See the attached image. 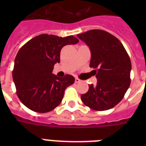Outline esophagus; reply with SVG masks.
I'll return each instance as SVG.
<instances>
[{"mask_svg": "<svg viewBox=\"0 0 146 146\" xmlns=\"http://www.w3.org/2000/svg\"><path fill=\"white\" fill-rule=\"evenodd\" d=\"M80 81H81V80H80V79H79V78L76 77V79H75V82H76V83H78V82H80Z\"/></svg>", "mask_w": 146, "mask_h": 146, "instance_id": "1", "label": "esophagus"}]
</instances>
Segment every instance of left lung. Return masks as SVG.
<instances>
[{
  "label": "left lung",
  "instance_id": "1",
  "mask_svg": "<svg viewBox=\"0 0 146 146\" xmlns=\"http://www.w3.org/2000/svg\"><path fill=\"white\" fill-rule=\"evenodd\" d=\"M91 51L89 66L97 78V85L89 86L81 96L85 105L95 111H106L124 97L130 85L131 61L120 40L106 31L92 29L78 34Z\"/></svg>",
  "mask_w": 146,
  "mask_h": 146
}]
</instances>
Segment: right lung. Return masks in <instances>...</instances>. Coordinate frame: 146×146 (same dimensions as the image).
Instances as JSON below:
<instances>
[{"mask_svg":"<svg viewBox=\"0 0 146 146\" xmlns=\"http://www.w3.org/2000/svg\"><path fill=\"white\" fill-rule=\"evenodd\" d=\"M79 40L73 35L62 38L42 34L27 42L17 53L13 70L17 95L32 111L47 113L61 102L65 89L74 83L73 76L58 77L52 73L60 63L62 48Z\"/></svg>","mask_w":146,"mask_h":146,"instance_id":"obj_1","label":"right lung"}]
</instances>
